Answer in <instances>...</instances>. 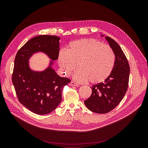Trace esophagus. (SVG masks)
<instances>
[{
	"label": "esophagus",
	"mask_w": 148,
	"mask_h": 148,
	"mask_svg": "<svg viewBox=\"0 0 148 148\" xmlns=\"http://www.w3.org/2000/svg\"><path fill=\"white\" fill-rule=\"evenodd\" d=\"M70 85L72 86H75V87H77L78 86V84H77L75 82H73V81L70 82Z\"/></svg>",
	"instance_id": "1"
}]
</instances>
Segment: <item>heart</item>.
<instances>
[{
	"label": "heart",
	"mask_w": 148,
	"mask_h": 148,
	"mask_svg": "<svg viewBox=\"0 0 148 148\" xmlns=\"http://www.w3.org/2000/svg\"><path fill=\"white\" fill-rule=\"evenodd\" d=\"M58 64L66 76L74 73L78 82L99 83L111 74L115 64V55L108 45L94 38H82L71 41L66 50H61Z\"/></svg>",
	"instance_id": "obj_1"
}]
</instances>
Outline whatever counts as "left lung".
Masks as SVG:
<instances>
[{"mask_svg": "<svg viewBox=\"0 0 148 148\" xmlns=\"http://www.w3.org/2000/svg\"><path fill=\"white\" fill-rule=\"evenodd\" d=\"M105 38L115 56L114 69L103 82L91 87V95L84 101L88 110L98 114L108 113L120 103L127 91L130 73L128 61L119 45L110 37Z\"/></svg>", "mask_w": 148, "mask_h": 148, "instance_id": "obj_1", "label": "left lung"}]
</instances>
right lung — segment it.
Masks as SVG:
<instances>
[{
    "label": "right lung",
    "instance_id": "1",
    "mask_svg": "<svg viewBox=\"0 0 148 148\" xmlns=\"http://www.w3.org/2000/svg\"><path fill=\"white\" fill-rule=\"evenodd\" d=\"M55 36L41 35L27 41L17 51L12 74V82L19 102L30 111L39 115L49 114L61 101L63 87L71 80L61 77L50 66L43 71L29 67V60L37 52L46 54L53 61L58 59L59 40Z\"/></svg>",
    "mask_w": 148,
    "mask_h": 148
}]
</instances>
